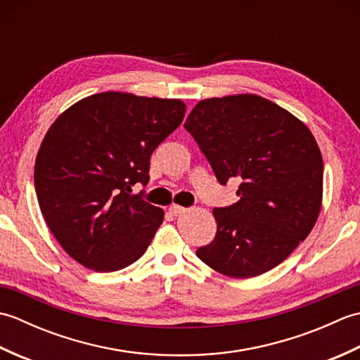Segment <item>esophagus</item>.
Listing matches in <instances>:
<instances>
[{
    "mask_svg": "<svg viewBox=\"0 0 360 360\" xmlns=\"http://www.w3.org/2000/svg\"><path fill=\"white\" fill-rule=\"evenodd\" d=\"M168 210H170V213H172V215H174V217L182 215V213L186 212V209L181 207V205H178V204H172L170 209H168Z\"/></svg>",
    "mask_w": 360,
    "mask_h": 360,
    "instance_id": "1",
    "label": "esophagus"
}]
</instances>
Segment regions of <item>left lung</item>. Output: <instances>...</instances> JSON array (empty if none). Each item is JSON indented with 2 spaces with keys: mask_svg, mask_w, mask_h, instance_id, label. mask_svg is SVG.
<instances>
[{
  "mask_svg": "<svg viewBox=\"0 0 360 360\" xmlns=\"http://www.w3.org/2000/svg\"><path fill=\"white\" fill-rule=\"evenodd\" d=\"M221 184L238 179L240 200L213 210L218 232L198 258L232 278L274 269L316 226L323 159L311 129L257 94L204 98L184 124Z\"/></svg>",
  "mask_w": 360,
  "mask_h": 360,
  "instance_id": "obj_1",
  "label": "left lung"
}]
</instances>
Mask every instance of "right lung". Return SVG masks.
<instances>
[{
  "instance_id": "right-lung-1",
  "label": "right lung",
  "mask_w": 360,
  "mask_h": 360,
  "mask_svg": "<svg viewBox=\"0 0 360 360\" xmlns=\"http://www.w3.org/2000/svg\"><path fill=\"white\" fill-rule=\"evenodd\" d=\"M179 98L106 91L65 110L35 159V192L60 246L96 272H112L147 250L164 210L131 195L148 184L150 156L184 119Z\"/></svg>"
}]
</instances>
